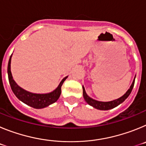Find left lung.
<instances>
[{"mask_svg": "<svg viewBox=\"0 0 146 146\" xmlns=\"http://www.w3.org/2000/svg\"><path fill=\"white\" fill-rule=\"evenodd\" d=\"M135 79H134L133 82L131 83V86H130L129 88L128 89V91H126V94H124L123 96L121 97L118 98L117 99H115V100H113V101L110 102H100L97 101V100H95V99H92L89 96H88V94H86V90H85V88L82 86V94H83V97H84V99L86 100V102L92 106L93 108H96L97 110H108L113 109V108H115V107L118 106L120 104H121L122 102L125 101V99H126V98L129 96V94H131L132 89H133L134 84H135Z\"/></svg>", "mask_w": 146, "mask_h": 146, "instance_id": "1", "label": "left lung"}]
</instances>
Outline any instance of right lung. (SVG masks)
<instances>
[{"label": "right lung", "instance_id": "1", "mask_svg": "<svg viewBox=\"0 0 146 146\" xmlns=\"http://www.w3.org/2000/svg\"><path fill=\"white\" fill-rule=\"evenodd\" d=\"M11 56L12 55L10 56L9 64H8V77H9V81L11 90L17 99H20V101L26 104L28 106L32 107L36 109H42L46 107H48L49 105L53 104L57 101L61 94L62 85L68 77V76L64 77V79L60 81L58 86L52 92L47 93V94H35V93L29 92L18 86L13 79L11 72Z\"/></svg>", "mask_w": 146, "mask_h": 146}]
</instances>
